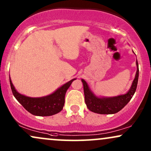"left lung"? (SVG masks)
<instances>
[{
  "mask_svg": "<svg viewBox=\"0 0 151 151\" xmlns=\"http://www.w3.org/2000/svg\"><path fill=\"white\" fill-rule=\"evenodd\" d=\"M136 65H137V70H136L135 78L133 81L131 88L124 95L111 97H99L91 91L86 81L83 79L81 80L83 84L85 102L87 107L93 112L101 114H115L123 109L134 96L137 88L139 74V63L137 61H136Z\"/></svg>",
  "mask_w": 151,
  "mask_h": 151,
  "instance_id": "obj_1",
  "label": "left lung"
}]
</instances>
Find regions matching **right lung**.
Returning <instances> with one entry per match:
<instances>
[{
  "label": "right lung",
  "instance_id": "obj_1",
  "mask_svg": "<svg viewBox=\"0 0 151 151\" xmlns=\"http://www.w3.org/2000/svg\"><path fill=\"white\" fill-rule=\"evenodd\" d=\"M74 80L76 78L63 85L51 95L42 97H30L21 95L15 90L10 77V84L14 97L27 111L35 116H47L57 114L63 109L65 93Z\"/></svg>",
  "mask_w": 151,
  "mask_h": 151
}]
</instances>
